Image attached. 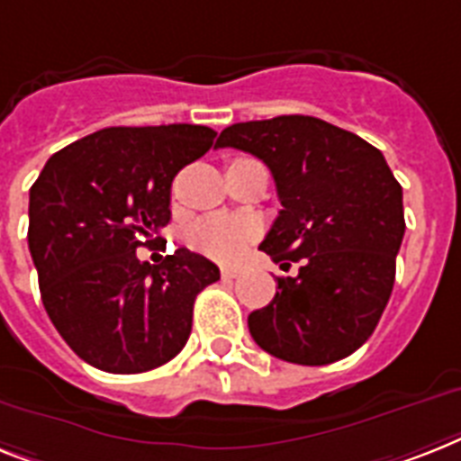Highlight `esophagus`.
Instances as JSON below:
<instances>
[{
    "mask_svg": "<svg viewBox=\"0 0 461 461\" xmlns=\"http://www.w3.org/2000/svg\"><path fill=\"white\" fill-rule=\"evenodd\" d=\"M239 275H241V269H239V267H222L224 279H237Z\"/></svg>",
    "mask_w": 461,
    "mask_h": 461,
    "instance_id": "34e87169",
    "label": "esophagus"
}]
</instances>
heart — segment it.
<instances>
[{
	"instance_id": "b5f03b06",
	"label": "heart",
	"mask_w": 461,
	"mask_h": 461,
	"mask_svg": "<svg viewBox=\"0 0 461 461\" xmlns=\"http://www.w3.org/2000/svg\"><path fill=\"white\" fill-rule=\"evenodd\" d=\"M256 237V224L250 220L234 218V215H211L194 224L189 231V241L194 243V249L222 263L239 260Z\"/></svg>"
}]
</instances>
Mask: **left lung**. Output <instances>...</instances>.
Returning <instances> with one entry per match:
<instances>
[{
    "label": "left lung",
    "instance_id": "1",
    "mask_svg": "<svg viewBox=\"0 0 461 461\" xmlns=\"http://www.w3.org/2000/svg\"><path fill=\"white\" fill-rule=\"evenodd\" d=\"M218 149L269 167L282 211L260 243L295 276H276L269 305L249 315L265 353L294 365H331L374 334L395 282L405 237L402 186L379 149L312 115L224 127Z\"/></svg>",
    "mask_w": 461,
    "mask_h": 461
}]
</instances>
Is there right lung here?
<instances>
[{
    "label": "right lung",
    "mask_w": 461,
    "mask_h": 461,
    "mask_svg": "<svg viewBox=\"0 0 461 461\" xmlns=\"http://www.w3.org/2000/svg\"><path fill=\"white\" fill-rule=\"evenodd\" d=\"M203 125L106 127L47 160L30 186L28 246L56 331L111 374L170 362L192 334L196 295L220 269L186 249L160 265L140 246L170 222V186L215 140Z\"/></svg>",
    "instance_id": "obj_1"
}]
</instances>
